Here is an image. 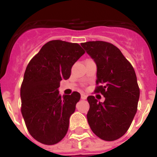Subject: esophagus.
<instances>
[{
	"label": "esophagus",
	"mask_w": 157,
	"mask_h": 157,
	"mask_svg": "<svg viewBox=\"0 0 157 157\" xmlns=\"http://www.w3.org/2000/svg\"><path fill=\"white\" fill-rule=\"evenodd\" d=\"M81 98L82 100H86L87 98V96L86 95V94H81Z\"/></svg>",
	"instance_id": "obj_1"
}]
</instances>
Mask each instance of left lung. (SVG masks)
<instances>
[{
	"mask_svg": "<svg viewBox=\"0 0 157 157\" xmlns=\"http://www.w3.org/2000/svg\"><path fill=\"white\" fill-rule=\"evenodd\" d=\"M97 65L96 93L105 98L100 102L87 98L90 109L87 120L93 132L101 139L115 141L121 138L132 123L138 109L140 90L135 71L121 51L102 41L81 43Z\"/></svg>",
	"mask_w": 157,
	"mask_h": 157,
	"instance_id": "8db88e82",
	"label": "left lung"
}]
</instances>
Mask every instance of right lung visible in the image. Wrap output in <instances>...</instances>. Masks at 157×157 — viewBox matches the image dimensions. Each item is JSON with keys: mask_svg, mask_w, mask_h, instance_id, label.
Wrapping results in <instances>:
<instances>
[{"mask_svg": "<svg viewBox=\"0 0 157 157\" xmlns=\"http://www.w3.org/2000/svg\"><path fill=\"white\" fill-rule=\"evenodd\" d=\"M85 51L77 43L53 40L43 45L29 62L20 89L21 112L30 135L45 145H54L66 135L69 119L80 100L79 93L59 94L62 79Z\"/></svg>", "mask_w": 157, "mask_h": 157, "instance_id": "right-lung-1", "label": "right lung"}]
</instances>
